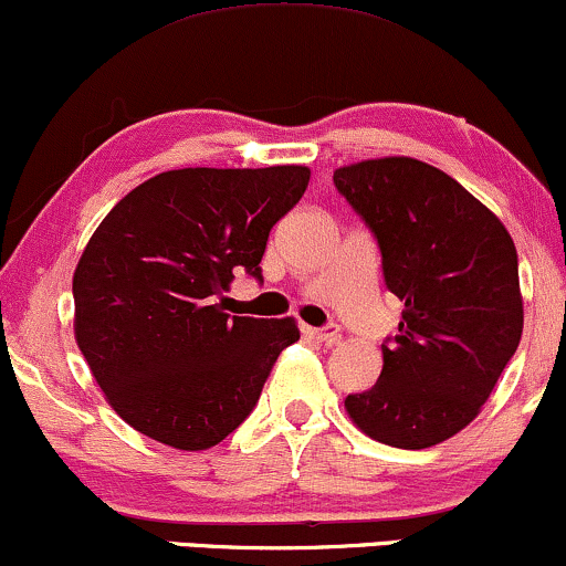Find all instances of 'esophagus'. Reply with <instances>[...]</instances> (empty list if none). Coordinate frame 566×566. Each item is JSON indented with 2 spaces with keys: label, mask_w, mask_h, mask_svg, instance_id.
Masks as SVG:
<instances>
[{
  "label": "esophagus",
  "mask_w": 566,
  "mask_h": 566,
  "mask_svg": "<svg viewBox=\"0 0 566 566\" xmlns=\"http://www.w3.org/2000/svg\"><path fill=\"white\" fill-rule=\"evenodd\" d=\"M304 334L310 338H317V342L323 344H336L338 338H342V331H338V325H325V328H304Z\"/></svg>",
  "instance_id": "esophagus-1"
}]
</instances>
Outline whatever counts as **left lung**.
Listing matches in <instances>:
<instances>
[{"instance_id":"left-lung-1","label":"left lung","mask_w":566,"mask_h":566,"mask_svg":"<svg viewBox=\"0 0 566 566\" xmlns=\"http://www.w3.org/2000/svg\"><path fill=\"white\" fill-rule=\"evenodd\" d=\"M336 190L381 249L384 283L405 302L381 344L378 381L344 408L376 442L423 450L474 421L522 338L520 259L488 206L418 158L334 171Z\"/></svg>"}]
</instances>
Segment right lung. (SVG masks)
<instances>
[{"label":"right lung","instance_id":"right-lung-1","mask_svg":"<svg viewBox=\"0 0 566 566\" xmlns=\"http://www.w3.org/2000/svg\"><path fill=\"white\" fill-rule=\"evenodd\" d=\"M307 166L175 169L108 211L73 272V334L105 400L150 440L214 448L254 410L294 317L222 312L235 270L262 281L272 224Z\"/></svg>","mask_w":566,"mask_h":566}]
</instances>
